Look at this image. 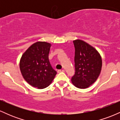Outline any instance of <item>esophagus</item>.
<instances>
[{
	"mask_svg": "<svg viewBox=\"0 0 120 120\" xmlns=\"http://www.w3.org/2000/svg\"><path fill=\"white\" fill-rule=\"evenodd\" d=\"M57 72L58 73H61V72H64V69H60L57 71Z\"/></svg>",
	"mask_w": 120,
	"mask_h": 120,
	"instance_id": "1",
	"label": "esophagus"
}]
</instances>
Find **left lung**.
Listing matches in <instances>:
<instances>
[{"instance_id": "1", "label": "left lung", "mask_w": 120, "mask_h": 120, "mask_svg": "<svg viewBox=\"0 0 120 120\" xmlns=\"http://www.w3.org/2000/svg\"><path fill=\"white\" fill-rule=\"evenodd\" d=\"M75 48V74L72 83L79 89H86L96 81L100 73L102 60L93 47L82 40L73 41Z\"/></svg>"}]
</instances>
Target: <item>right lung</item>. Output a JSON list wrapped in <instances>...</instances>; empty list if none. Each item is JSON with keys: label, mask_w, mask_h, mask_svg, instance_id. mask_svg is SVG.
<instances>
[{"label": "right lung", "mask_w": 120, "mask_h": 120, "mask_svg": "<svg viewBox=\"0 0 120 120\" xmlns=\"http://www.w3.org/2000/svg\"><path fill=\"white\" fill-rule=\"evenodd\" d=\"M51 45L45 42L34 43L24 52L20 62L23 77L31 86L45 89L57 74L51 65L49 54Z\"/></svg>", "instance_id": "obj_1"}]
</instances>
